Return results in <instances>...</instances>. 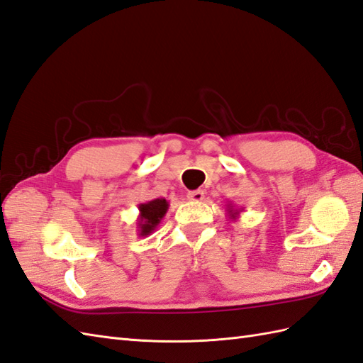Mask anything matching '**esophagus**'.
Returning a JSON list of instances; mask_svg holds the SVG:
<instances>
[{"instance_id": "esophagus-1", "label": "esophagus", "mask_w": 363, "mask_h": 363, "mask_svg": "<svg viewBox=\"0 0 363 363\" xmlns=\"http://www.w3.org/2000/svg\"><path fill=\"white\" fill-rule=\"evenodd\" d=\"M187 198L193 202H201L202 199H204V191H202V190H191V191H189Z\"/></svg>"}]
</instances>
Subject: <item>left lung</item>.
<instances>
[{
	"label": "left lung",
	"instance_id": "1",
	"mask_svg": "<svg viewBox=\"0 0 363 363\" xmlns=\"http://www.w3.org/2000/svg\"><path fill=\"white\" fill-rule=\"evenodd\" d=\"M241 210L242 208H237V207L232 206V204H227V213H229V218H230L232 221H237L238 220Z\"/></svg>",
	"mask_w": 363,
	"mask_h": 363
}]
</instances>
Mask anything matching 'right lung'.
Returning <instances> with one entry per match:
<instances>
[{"mask_svg": "<svg viewBox=\"0 0 363 363\" xmlns=\"http://www.w3.org/2000/svg\"><path fill=\"white\" fill-rule=\"evenodd\" d=\"M168 207V201L165 198H156L148 202L139 204V218H138V235L139 237H148L156 230V227L165 216Z\"/></svg>", "mask_w": 363, "mask_h": 363, "instance_id": "add662e5", "label": "right lung"}]
</instances>
